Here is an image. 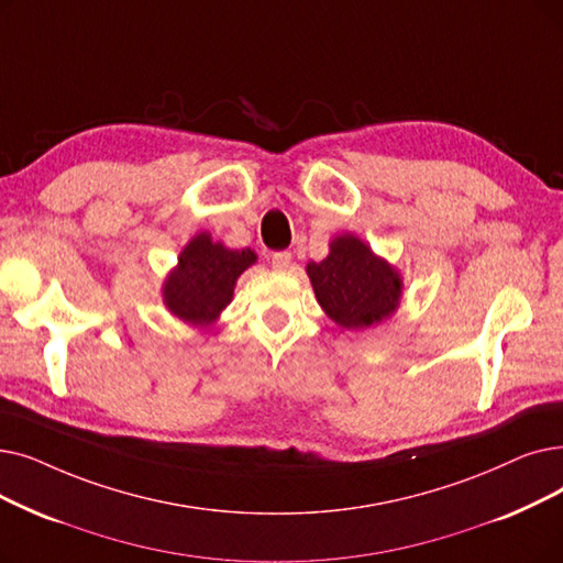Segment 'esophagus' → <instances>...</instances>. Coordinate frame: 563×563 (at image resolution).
Returning <instances> with one entry per match:
<instances>
[{
	"mask_svg": "<svg viewBox=\"0 0 563 563\" xmlns=\"http://www.w3.org/2000/svg\"><path fill=\"white\" fill-rule=\"evenodd\" d=\"M272 266L278 268V272H287V268L291 266V253H287V251L274 253L272 255Z\"/></svg>",
	"mask_w": 563,
	"mask_h": 563,
	"instance_id": "obj_1",
	"label": "esophagus"
}]
</instances>
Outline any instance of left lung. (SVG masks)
Instances as JSON below:
<instances>
[{
    "instance_id": "1",
    "label": "left lung",
    "mask_w": 563,
    "mask_h": 563,
    "mask_svg": "<svg viewBox=\"0 0 563 563\" xmlns=\"http://www.w3.org/2000/svg\"><path fill=\"white\" fill-rule=\"evenodd\" d=\"M306 274L317 303L345 331L373 329L390 320L402 301V274L352 232L333 236L329 255L322 262H308Z\"/></svg>"
}]
</instances>
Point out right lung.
<instances>
[{
    "label": "right lung",
    "mask_w": 563,
    "mask_h": 563,
    "mask_svg": "<svg viewBox=\"0 0 563 563\" xmlns=\"http://www.w3.org/2000/svg\"><path fill=\"white\" fill-rule=\"evenodd\" d=\"M255 262V251L228 249L211 232H198L163 280V303L184 324L207 329L232 303L239 276Z\"/></svg>",
    "instance_id": "add662e5"
}]
</instances>
